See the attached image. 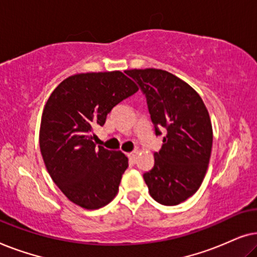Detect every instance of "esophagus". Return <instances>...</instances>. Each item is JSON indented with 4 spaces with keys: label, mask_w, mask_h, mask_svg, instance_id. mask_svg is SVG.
<instances>
[{
    "label": "esophagus",
    "mask_w": 257,
    "mask_h": 257,
    "mask_svg": "<svg viewBox=\"0 0 257 257\" xmlns=\"http://www.w3.org/2000/svg\"><path fill=\"white\" fill-rule=\"evenodd\" d=\"M137 154H138V152H137V151H133V152H131V153H128V154H127V157L130 158V160H131L132 163H136Z\"/></svg>",
    "instance_id": "esophagus-1"
}]
</instances>
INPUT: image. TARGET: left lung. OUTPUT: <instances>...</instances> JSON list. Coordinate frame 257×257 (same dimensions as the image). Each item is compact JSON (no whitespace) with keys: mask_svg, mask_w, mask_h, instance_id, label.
Returning a JSON list of instances; mask_svg holds the SVG:
<instances>
[{"mask_svg":"<svg viewBox=\"0 0 257 257\" xmlns=\"http://www.w3.org/2000/svg\"><path fill=\"white\" fill-rule=\"evenodd\" d=\"M126 75L145 94L156 136L164 135L144 180L157 202L179 205L198 191L208 168L213 144L208 111L201 97L170 72L135 69Z\"/></svg>","mask_w":257,"mask_h":257,"instance_id":"1","label":"left lung"}]
</instances>
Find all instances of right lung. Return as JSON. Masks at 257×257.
Wrapping results in <instances>:
<instances>
[{"label": "right lung", "instance_id": "add662e5", "mask_svg": "<svg viewBox=\"0 0 257 257\" xmlns=\"http://www.w3.org/2000/svg\"><path fill=\"white\" fill-rule=\"evenodd\" d=\"M137 91L120 71L79 73L63 80L45 104L40 130L45 167L66 198L83 208L98 209L117 195L127 158L97 146L92 128Z\"/></svg>", "mask_w": 257, "mask_h": 257}]
</instances>
